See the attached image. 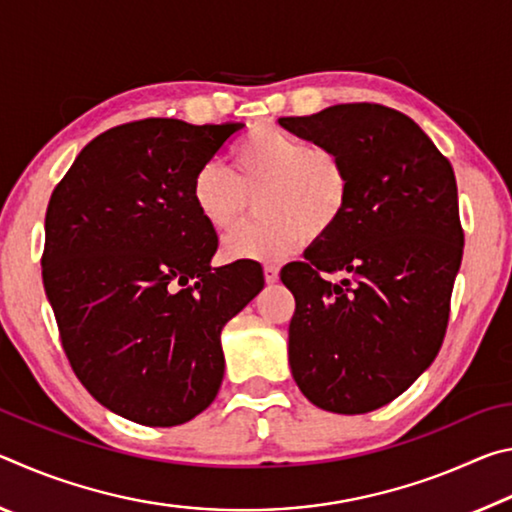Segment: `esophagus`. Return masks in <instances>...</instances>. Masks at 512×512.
<instances>
[{"label":"esophagus","mask_w":512,"mask_h":512,"mask_svg":"<svg viewBox=\"0 0 512 512\" xmlns=\"http://www.w3.org/2000/svg\"><path fill=\"white\" fill-rule=\"evenodd\" d=\"M264 280L268 284H275L277 280H280V268H277L275 264H266L264 266Z\"/></svg>","instance_id":"esophagus-1"}]
</instances>
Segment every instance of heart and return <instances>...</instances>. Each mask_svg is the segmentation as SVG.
<instances>
[{
  "mask_svg": "<svg viewBox=\"0 0 512 512\" xmlns=\"http://www.w3.org/2000/svg\"><path fill=\"white\" fill-rule=\"evenodd\" d=\"M253 196L264 216L225 239L223 253L275 262L305 244L309 230L325 235L339 223L350 178L334 151L262 124L232 146L228 169L207 162L192 180L194 210L216 235L237 228Z\"/></svg>",
  "mask_w": 512,
  "mask_h": 512,
  "instance_id": "heart-1",
  "label": "heart"
}]
</instances>
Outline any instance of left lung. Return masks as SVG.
Here are the masks:
<instances>
[{"label":"left lung","instance_id":"8db88e82","mask_svg":"<svg viewBox=\"0 0 512 512\" xmlns=\"http://www.w3.org/2000/svg\"><path fill=\"white\" fill-rule=\"evenodd\" d=\"M277 121L334 151L350 178L339 223L305 262L282 268L296 298L291 375L318 409L375 411L431 366L445 339L463 257L454 169L411 117L379 103Z\"/></svg>","mask_w":512,"mask_h":512}]
</instances>
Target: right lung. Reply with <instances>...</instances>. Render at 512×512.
Here are the masks:
<instances>
[{
  "label": "right lung",
  "instance_id": "right-lung-1",
  "mask_svg": "<svg viewBox=\"0 0 512 512\" xmlns=\"http://www.w3.org/2000/svg\"><path fill=\"white\" fill-rule=\"evenodd\" d=\"M246 124H124L85 146L51 194L42 282L60 341L88 393L146 427H176L219 393L221 329L264 273L219 246L192 180Z\"/></svg>",
  "mask_w": 512,
  "mask_h": 512
}]
</instances>
